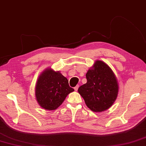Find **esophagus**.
I'll use <instances>...</instances> for the list:
<instances>
[{
    "label": "esophagus",
    "mask_w": 146,
    "mask_h": 146,
    "mask_svg": "<svg viewBox=\"0 0 146 146\" xmlns=\"http://www.w3.org/2000/svg\"><path fill=\"white\" fill-rule=\"evenodd\" d=\"M78 88H79V85H77V86H76L74 88V90H75L76 91H77V90H78Z\"/></svg>",
    "instance_id": "34e87169"
}]
</instances>
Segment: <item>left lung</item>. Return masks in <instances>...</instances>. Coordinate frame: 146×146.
Here are the masks:
<instances>
[{
  "label": "left lung",
  "mask_w": 146,
  "mask_h": 146,
  "mask_svg": "<svg viewBox=\"0 0 146 146\" xmlns=\"http://www.w3.org/2000/svg\"><path fill=\"white\" fill-rule=\"evenodd\" d=\"M86 83L78 88L85 103L92 111H103L110 107L119 91L117 79L105 63L97 61L86 74Z\"/></svg>",
  "instance_id": "obj_1"
}]
</instances>
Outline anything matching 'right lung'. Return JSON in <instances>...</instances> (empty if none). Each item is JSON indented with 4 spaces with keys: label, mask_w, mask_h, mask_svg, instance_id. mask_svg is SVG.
Listing matches in <instances>:
<instances>
[{
    "label": "right lung",
    "mask_w": 146,
    "mask_h": 146,
    "mask_svg": "<svg viewBox=\"0 0 146 146\" xmlns=\"http://www.w3.org/2000/svg\"><path fill=\"white\" fill-rule=\"evenodd\" d=\"M74 89L68 85L67 79L59 72L48 68L43 72L37 81L36 98L43 108L54 110L58 108Z\"/></svg>",
    "instance_id": "1"
}]
</instances>
